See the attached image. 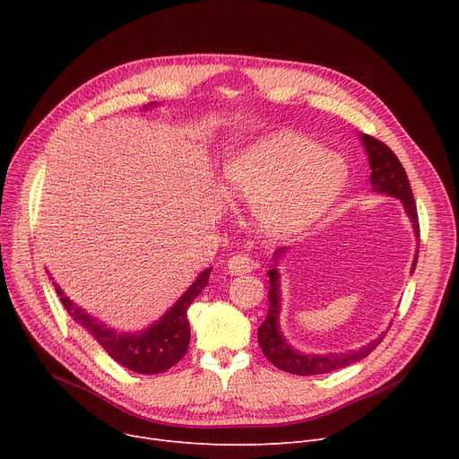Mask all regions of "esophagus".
Listing matches in <instances>:
<instances>
[{"label": "esophagus", "instance_id": "1", "mask_svg": "<svg viewBox=\"0 0 459 459\" xmlns=\"http://www.w3.org/2000/svg\"><path fill=\"white\" fill-rule=\"evenodd\" d=\"M255 266L256 264L249 255H234L227 262V272L232 275H244V273L253 272Z\"/></svg>", "mask_w": 459, "mask_h": 459}]
</instances>
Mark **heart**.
<instances>
[{
    "label": "heart",
    "mask_w": 459,
    "mask_h": 459,
    "mask_svg": "<svg viewBox=\"0 0 459 459\" xmlns=\"http://www.w3.org/2000/svg\"><path fill=\"white\" fill-rule=\"evenodd\" d=\"M348 167L292 132H273L236 151L223 167L227 195L255 206L258 223L273 234L318 217L342 191Z\"/></svg>",
    "instance_id": "b5f03b06"
}]
</instances>
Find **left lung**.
Returning <instances> with one entry per match:
<instances>
[{
	"instance_id": "obj_1",
	"label": "left lung",
	"mask_w": 459,
	"mask_h": 459,
	"mask_svg": "<svg viewBox=\"0 0 459 459\" xmlns=\"http://www.w3.org/2000/svg\"><path fill=\"white\" fill-rule=\"evenodd\" d=\"M359 137H360V141H363V147L368 154V163L372 169V175H370L372 191L394 197L402 203V206L409 217V221H411V225H413L417 244H419L420 229H419L417 204H415L411 186H409L407 175L403 171L400 160L385 143H381L367 134H360ZM286 251H288L286 247H281L273 253V264H272V270L268 272V277H270L268 301H270V305H268L266 320H264V324L258 327V344H260L264 355H266L268 360H272L277 368H281L284 372H290V374H298V376L327 374L333 370L350 367V365L357 363V360L370 355L376 350V346L383 341V336L387 331L377 334L376 339H372L365 346H360L357 350H350V351H339V353H308L307 355V353L298 351L294 346L286 342L284 334L281 331V324H279L281 275L277 270V264L286 255ZM417 258H419V251L415 253V260L411 264V273L415 272Z\"/></svg>"
}]
</instances>
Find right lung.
<instances>
[{
  "label": "right lung",
  "instance_id": "right-lung-1",
  "mask_svg": "<svg viewBox=\"0 0 459 459\" xmlns=\"http://www.w3.org/2000/svg\"><path fill=\"white\" fill-rule=\"evenodd\" d=\"M152 106L156 104L152 102L143 109H149ZM210 272L212 268L201 272L187 290L178 298V301L171 308L165 310V315L160 320L151 324L147 329L135 333L115 331L108 327L104 322L91 316L89 312H85L68 296H65L57 282L54 284L68 315L94 336V341L106 350V353L113 360L137 374H161L177 365L187 351L191 336L187 308L193 299L204 290L210 279Z\"/></svg>",
  "mask_w": 459,
  "mask_h": 459
}]
</instances>
